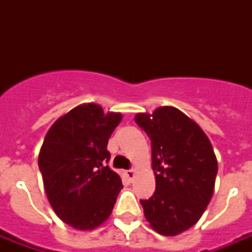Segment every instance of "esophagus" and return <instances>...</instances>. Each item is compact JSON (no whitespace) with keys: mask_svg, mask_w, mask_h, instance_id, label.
I'll use <instances>...</instances> for the list:
<instances>
[{"mask_svg":"<svg viewBox=\"0 0 252 252\" xmlns=\"http://www.w3.org/2000/svg\"><path fill=\"white\" fill-rule=\"evenodd\" d=\"M126 175L128 176L129 179H132V178H133V176H134V170H133V168H129V170H126Z\"/></svg>","mask_w":252,"mask_h":252,"instance_id":"34e87169","label":"esophagus"}]
</instances>
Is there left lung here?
I'll return each mask as SVG.
<instances>
[{
	"label": "left lung",
	"mask_w": 252,
	"mask_h": 252,
	"mask_svg": "<svg viewBox=\"0 0 252 252\" xmlns=\"http://www.w3.org/2000/svg\"><path fill=\"white\" fill-rule=\"evenodd\" d=\"M134 122L152 141L156 191L140 200L154 230L176 235L203 216L215 189L217 159L201 128L174 107L153 115L137 114Z\"/></svg>",
	"instance_id": "obj_1"
}]
</instances>
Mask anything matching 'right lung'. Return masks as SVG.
I'll use <instances>...</instances> for the list:
<instances>
[{
	"instance_id": "obj_1",
	"label": "right lung",
	"mask_w": 252,
	"mask_h": 252,
	"mask_svg": "<svg viewBox=\"0 0 252 252\" xmlns=\"http://www.w3.org/2000/svg\"><path fill=\"white\" fill-rule=\"evenodd\" d=\"M120 120V114L104 115L102 107L89 103L69 111L45 136L39 153L45 192L56 215L76 229L104 222L123 188L107 165L108 138Z\"/></svg>"
}]
</instances>
